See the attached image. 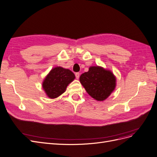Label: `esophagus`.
Wrapping results in <instances>:
<instances>
[{
  "label": "esophagus",
  "instance_id": "34e87169",
  "mask_svg": "<svg viewBox=\"0 0 157 157\" xmlns=\"http://www.w3.org/2000/svg\"><path fill=\"white\" fill-rule=\"evenodd\" d=\"M75 77H76L77 79H78V78L80 77V73H75Z\"/></svg>",
  "mask_w": 157,
  "mask_h": 157
}]
</instances>
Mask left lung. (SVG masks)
I'll list each match as a JSON object with an SVG mask.
<instances>
[{"instance_id": "1", "label": "left lung", "mask_w": 157, "mask_h": 157, "mask_svg": "<svg viewBox=\"0 0 157 157\" xmlns=\"http://www.w3.org/2000/svg\"><path fill=\"white\" fill-rule=\"evenodd\" d=\"M80 82L87 93L97 101H102L114 90L116 77L110 71L100 66H91L88 72L80 75Z\"/></svg>"}]
</instances>
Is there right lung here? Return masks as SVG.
Wrapping results in <instances>:
<instances>
[{"label": "right lung", "mask_w": 157, "mask_h": 157, "mask_svg": "<svg viewBox=\"0 0 157 157\" xmlns=\"http://www.w3.org/2000/svg\"><path fill=\"white\" fill-rule=\"evenodd\" d=\"M75 78L74 73L69 69L56 67L47 75L42 87L49 98L55 99L65 92L68 84Z\"/></svg>", "instance_id": "add662e5"}]
</instances>
